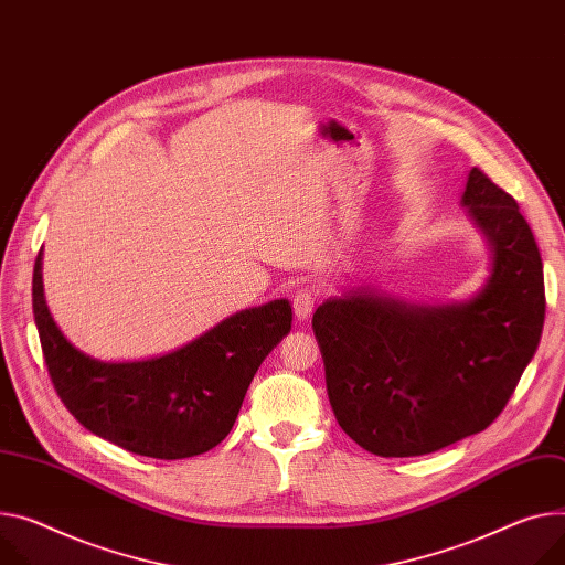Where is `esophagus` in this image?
<instances>
[{"mask_svg":"<svg viewBox=\"0 0 565 565\" xmlns=\"http://www.w3.org/2000/svg\"><path fill=\"white\" fill-rule=\"evenodd\" d=\"M315 291L310 287H302L294 294V315L298 321L310 319L312 310H315Z\"/></svg>","mask_w":565,"mask_h":565,"instance_id":"obj_1","label":"esophagus"}]
</instances>
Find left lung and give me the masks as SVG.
<instances>
[{
  "mask_svg": "<svg viewBox=\"0 0 565 565\" xmlns=\"http://www.w3.org/2000/svg\"><path fill=\"white\" fill-rule=\"evenodd\" d=\"M461 207L489 246L480 289L409 300L362 282L315 312L332 412L377 457L427 455L489 427L539 349L543 263L525 216L477 167Z\"/></svg>",
  "mask_w": 565,
  "mask_h": 565,
  "instance_id": "left-lung-1",
  "label": "left lung"
}]
</instances>
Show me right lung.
Wrapping results in <instances>:
<instances>
[{
  "mask_svg": "<svg viewBox=\"0 0 565 565\" xmlns=\"http://www.w3.org/2000/svg\"><path fill=\"white\" fill-rule=\"evenodd\" d=\"M33 317L56 392L97 437L153 459H185L222 444L265 358L291 330L276 298L239 310L169 353L97 360L78 351L50 315L42 253L33 269Z\"/></svg>",
  "mask_w": 565,
  "mask_h": 565,
  "instance_id": "1",
  "label": "right lung"
}]
</instances>
